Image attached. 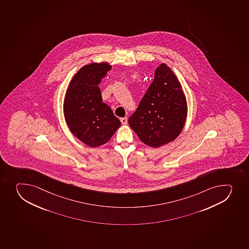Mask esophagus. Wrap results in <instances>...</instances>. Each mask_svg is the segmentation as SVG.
Returning a JSON list of instances; mask_svg holds the SVG:
<instances>
[{"label":"esophagus","mask_w":249,"mask_h":249,"mask_svg":"<svg viewBox=\"0 0 249 249\" xmlns=\"http://www.w3.org/2000/svg\"><path fill=\"white\" fill-rule=\"evenodd\" d=\"M120 120L123 125H126L127 124V118H122Z\"/></svg>","instance_id":"obj_1"}]
</instances>
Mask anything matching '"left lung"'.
<instances>
[{
	"label": "left lung",
	"mask_w": 249,
	"mask_h": 249,
	"mask_svg": "<svg viewBox=\"0 0 249 249\" xmlns=\"http://www.w3.org/2000/svg\"><path fill=\"white\" fill-rule=\"evenodd\" d=\"M187 105L182 86L172 70L165 63L156 69L129 126L146 145L153 148L175 141L187 119Z\"/></svg>",
	"instance_id": "8db88e82"
}]
</instances>
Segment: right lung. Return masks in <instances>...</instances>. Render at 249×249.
Returning <instances> with one entry per match:
<instances>
[{"instance_id":"1","label":"right lung","mask_w":249,"mask_h":249,"mask_svg":"<svg viewBox=\"0 0 249 249\" xmlns=\"http://www.w3.org/2000/svg\"><path fill=\"white\" fill-rule=\"evenodd\" d=\"M111 68L108 62L84 66L74 74L65 96L67 126L76 138L91 148L107 143L121 126L110 107L102 102L98 87Z\"/></svg>"}]
</instances>
